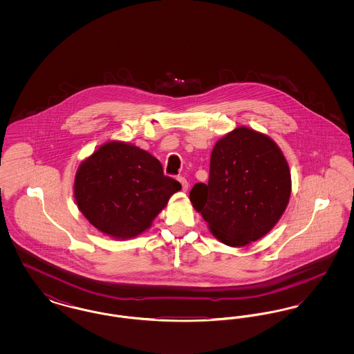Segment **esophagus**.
<instances>
[{
  "mask_svg": "<svg viewBox=\"0 0 354 354\" xmlns=\"http://www.w3.org/2000/svg\"><path fill=\"white\" fill-rule=\"evenodd\" d=\"M178 180H179L180 185H182V189L187 191V189H188V182H187V179H185V176H179Z\"/></svg>",
  "mask_w": 354,
  "mask_h": 354,
  "instance_id": "1",
  "label": "esophagus"
}]
</instances>
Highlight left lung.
<instances>
[{
	"mask_svg": "<svg viewBox=\"0 0 354 354\" xmlns=\"http://www.w3.org/2000/svg\"><path fill=\"white\" fill-rule=\"evenodd\" d=\"M290 196L286 158L267 135L237 127L215 145L208 183H198L189 201L214 236L243 247L268 234Z\"/></svg>",
	"mask_w": 354,
	"mask_h": 354,
	"instance_id": "left-lung-1",
	"label": "left lung"
}]
</instances>
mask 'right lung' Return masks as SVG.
Here are the masks:
<instances>
[{
    "label": "right lung",
    "instance_id": "right-lung-1",
    "mask_svg": "<svg viewBox=\"0 0 354 354\" xmlns=\"http://www.w3.org/2000/svg\"><path fill=\"white\" fill-rule=\"evenodd\" d=\"M180 183L163 174L151 153L123 142L101 146L80 166L77 205L97 230L130 239L147 230Z\"/></svg>",
    "mask_w": 354,
    "mask_h": 354
}]
</instances>
